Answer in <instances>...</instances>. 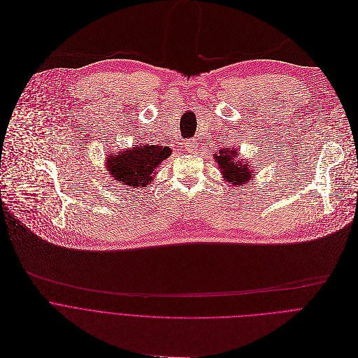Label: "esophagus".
Wrapping results in <instances>:
<instances>
[{
    "label": "esophagus",
    "mask_w": 358,
    "mask_h": 358,
    "mask_svg": "<svg viewBox=\"0 0 358 358\" xmlns=\"http://www.w3.org/2000/svg\"><path fill=\"white\" fill-rule=\"evenodd\" d=\"M183 145H185V148H186L189 152H193V151H196V145L193 144L192 141H185V142H183Z\"/></svg>",
    "instance_id": "esophagus-1"
}]
</instances>
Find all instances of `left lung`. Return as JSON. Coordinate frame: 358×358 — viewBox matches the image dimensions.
<instances>
[{"instance_id":"left-lung-1","label":"left lung","mask_w":358,"mask_h":358,"mask_svg":"<svg viewBox=\"0 0 358 358\" xmlns=\"http://www.w3.org/2000/svg\"><path fill=\"white\" fill-rule=\"evenodd\" d=\"M214 161L217 162L219 168L222 169V175L224 180L231 182L234 186L245 185L254 173L251 162H247L238 158L240 152L237 148H227L219 151V154H213Z\"/></svg>"}]
</instances>
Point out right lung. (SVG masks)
<instances>
[{"instance_id":"obj_1","label":"right lung","mask_w":358,"mask_h":358,"mask_svg":"<svg viewBox=\"0 0 358 358\" xmlns=\"http://www.w3.org/2000/svg\"><path fill=\"white\" fill-rule=\"evenodd\" d=\"M172 154L159 145H135L107 158V169L118 183L127 187H145L157 173V168Z\"/></svg>"}]
</instances>
